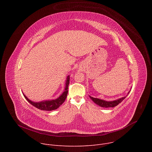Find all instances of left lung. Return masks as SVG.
<instances>
[{
    "mask_svg": "<svg viewBox=\"0 0 152 152\" xmlns=\"http://www.w3.org/2000/svg\"><path fill=\"white\" fill-rule=\"evenodd\" d=\"M130 91H131V90H130ZM130 91L128 92L127 95L129 94ZM127 96H125V97L120 98L118 99L113 100V101H106V100H102V99H97V98L93 97L90 96H89V97L91 98V99L96 104H97V105H99L101 107H115L117 105H118L119 103H120L127 97Z\"/></svg>",
    "mask_w": 152,
    "mask_h": 152,
    "instance_id": "8db88e82",
    "label": "left lung"
}]
</instances>
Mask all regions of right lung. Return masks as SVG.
<instances>
[{"mask_svg":"<svg viewBox=\"0 0 152 152\" xmlns=\"http://www.w3.org/2000/svg\"><path fill=\"white\" fill-rule=\"evenodd\" d=\"M70 83V76L69 75L66 79V86H65L64 91L60 95L57 99H52V100H43L41 102H33L29 100L23 93V96L27 100V101L31 103L32 105L35 106V107L38 108L39 110L42 111H53L56 110L66 100L67 94H68V88H69V85Z\"/></svg>","mask_w":152,"mask_h":152,"instance_id":"1","label":"right lung"}]
</instances>
